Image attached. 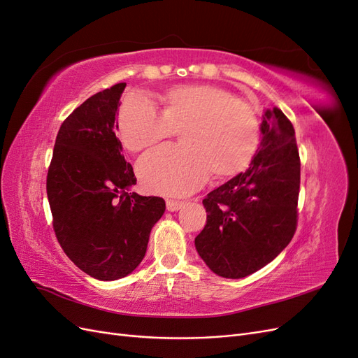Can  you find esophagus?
<instances>
[{
  "label": "esophagus",
  "mask_w": 358,
  "mask_h": 358,
  "mask_svg": "<svg viewBox=\"0 0 358 358\" xmlns=\"http://www.w3.org/2000/svg\"><path fill=\"white\" fill-rule=\"evenodd\" d=\"M183 208V203L178 200H167V210L169 212H178Z\"/></svg>",
  "instance_id": "esophagus-1"
}]
</instances>
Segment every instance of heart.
Listing matches in <instances>:
<instances>
[{
	"label": "heart",
	"mask_w": 358,
	"mask_h": 358,
	"mask_svg": "<svg viewBox=\"0 0 358 358\" xmlns=\"http://www.w3.org/2000/svg\"><path fill=\"white\" fill-rule=\"evenodd\" d=\"M162 112L145 95H131L119 110L125 148L140 152L180 129L185 148L164 146L138 162V176L155 194L182 197L200 189L212 171L241 173L255 155L259 121L252 104L212 85H179L161 96Z\"/></svg>",
	"instance_id": "heart-1"
}]
</instances>
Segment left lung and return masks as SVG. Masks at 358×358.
<instances>
[{"label": "left lung", "mask_w": 358, "mask_h": 358, "mask_svg": "<svg viewBox=\"0 0 358 358\" xmlns=\"http://www.w3.org/2000/svg\"><path fill=\"white\" fill-rule=\"evenodd\" d=\"M262 142L248 170L208 194L196 249L213 273L241 279L284 251L297 225L300 158L292 124L266 109Z\"/></svg>", "instance_id": "left-lung-1"}]
</instances>
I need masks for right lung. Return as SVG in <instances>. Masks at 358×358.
Instances as JSON below:
<instances>
[{"mask_svg": "<svg viewBox=\"0 0 358 358\" xmlns=\"http://www.w3.org/2000/svg\"><path fill=\"white\" fill-rule=\"evenodd\" d=\"M125 86L96 92L73 110L48 171L57 239L76 266L100 280L125 278L142 263L150 230L166 210L161 197L129 191L137 179L116 137Z\"/></svg>", "mask_w": 358, "mask_h": 358, "instance_id": "add662e5", "label": "right lung"}]
</instances>
